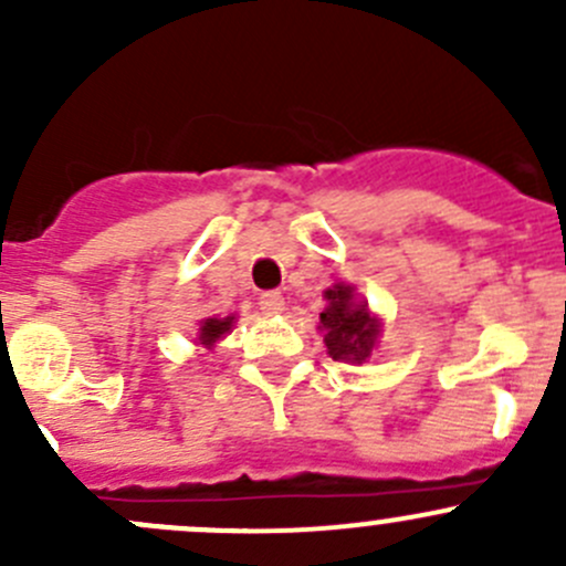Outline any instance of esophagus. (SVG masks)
Listing matches in <instances>:
<instances>
[{
  "label": "esophagus",
  "instance_id": "esophagus-1",
  "mask_svg": "<svg viewBox=\"0 0 566 566\" xmlns=\"http://www.w3.org/2000/svg\"><path fill=\"white\" fill-rule=\"evenodd\" d=\"M260 310L265 312L268 317L282 315V312H284V295L276 293V290H268V293L260 295Z\"/></svg>",
  "mask_w": 566,
  "mask_h": 566
}]
</instances>
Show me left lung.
Here are the masks:
<instances>
[{
  "label": "left lung",
  "instance_id": "1",
  "mask_svg": "<svg viewBox=\"0 0 566 566\" xmlns=\"http://www.w3.org/2000/svg\"><path fill=\"white\" fill-rule=\"evenodd\" d=\"M325 306L319 312V331H325L323 342L334 361L364 364L373 356L380 336V319L369 315L367 304L356 301V290L339 282L325 290Z\"/></svg>",
  "mask_w": 566,
  "mask_h": 566
}]
</instances>
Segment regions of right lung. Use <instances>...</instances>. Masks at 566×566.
Returning a JSON list of instances; mask_svg holds the SVG:
<instances>
[{"mask_svg":"<svg viewBox=\"0 0 566 566\" xmlns=\"http://www.w3.org/2000/svg\"><path fill=\"white\" fill-rule=\"evenodd\" d=\"M232 323H235V315L232 317H208L199 323V345H205L210 350V347L216 345V342L221 339L224 334H230Z\"/></svg>","mask_w":566,"mask_h":566,"instance_id":"add662e5","label":"right lung"}]
</instances>
